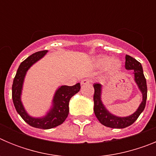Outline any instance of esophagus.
I'll use <instances>...</instances> for the list:
<instances>
[{
	"label": "esophagus",
	"instance_id": "34e87169",
	"mask_svg": "<svg viewBox=\"0 0 156 156\" xmlns=\"http://www.w3.org/2000/svg\"><path fill=\"white\" fill-rule=\"evenodd\" d=\"M90 82H91V80L90 79H83L81 80V84H88Z\"/></svg>",
	"mask_w": 156,
	"mask_h": 156
}]
</instances>
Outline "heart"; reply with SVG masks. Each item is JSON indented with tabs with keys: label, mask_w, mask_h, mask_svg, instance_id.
Returning a JSON list of instances; mask_svg holds the SVG:
<instances>
[{
	"label": "heart",
	"mask_w": 156,
	"mask_h": 156,
	"mask_svg": "<svg viewBox=\"0 0 156 156\" xmlns=\"http://www.w3.org/2000/svg\"><path fill=\"white\" fill-rule=\"evenodd\" d=\"M97 65L98 66H104L107 65V66L111 69H117L120 67L121 63L117 58H111L108 60L107 56H102L97 60Z\"/></svg>",
	"instance_id": "b5f03b06"
}]
</instances>
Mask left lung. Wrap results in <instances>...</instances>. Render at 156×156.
Wrapping results in <instances>:
<instances>
[{"mask_svg":"<svg viewBox=\"0 0 156 156\" xmlns=\"http://www.w3.org/2000/svg\"><path fill=\"white\" fill-rule=\"evenodd\" d=\"M125 62V67L126 69H133L134 73V80L137 83L139 89L141 91L143 95L142 102L140 103L139 108L134 113L127 117H118L112 115L105 108L101 101V85L100 83H94V112L98 118L99 122L102 125L108 127L116 128V129H122V128L127 127L133 124L137 120L140 113L144 111L146 105V99H147V83L146 79L143 73L141 64L133 58L131 56L127 55L126 57Z\"/></svg>","mask_w":156,"mask_h":156,"instance_id":"8db88e82","label":"left lung"}]
</instances>
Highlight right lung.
I'll return each mask as SVG.
<instances>
[{"label":"right lung","mask_w":156,"mask_h":156,"mask_svg":"<svg viewBox=\"0 0 156 156\" xmlns=\"http://www.w3.org/2000/svg\"><path fill=\"white\" fill-rule=\"evenodd\" d=\"M48 51H41L33 54L20 64L14 78L12 84V100L18 113L31 126L40 129H51L63 123L69 115V100L75 94L80 91V83L73 86H62L56 91L53 100V108L43 118H33L25 111L20 100L23 80L27 71L33 64L41 59Z\"/></svg>","instance_id":"right-lung-1"}]
</instances>
